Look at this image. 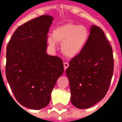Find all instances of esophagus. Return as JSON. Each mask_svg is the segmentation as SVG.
<instances>
[{
  "label": "esophagus",
  "instance_id": "1",
  "mask_svg": "<svg viewBox=\"0 0 122 122\" xmlns=\"http://www.w3.org/2000/svg\"><path fill=\"white\" fill-rule=\"evenodd\" d=\"M63 65H64V69H65V70L69 66V64L68 63H64Z\"/></svg>",
  "mask_w": 122,
  "mask_h": 122
}]
</instances>
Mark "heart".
<instances>
[{
    "label": "heart",
    "instance_id": "obj_1",
    "mask_svg": "<svg viewBox=\"0 0 122 122\" xmlns=\"http://www.w3.org/2000/svg\"><path fill=\"white\" fill-rule=\"evenodd\" d=\"M89 38L88 29L84 25L67 23L57 27L49 34L47 42L55 48L57 42L62 43L61 49L65 56L70 58L77 56L86 46Z\"/></svg>",
    "mask_w": 122,
    "mask_h": 122
}]
</instances>
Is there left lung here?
Segmentation results:
<instances>
[{"instance_id": "obj_1", "label": "left lung", "mask_w": 122, "mask_h": 122, "mask_svg": "<svg viewBox=\"0 0 122 122\" xmlns=\"http://www.w3.org/2000/svg\"><path fill=\"white\" fill-rule=\"evenodd\" d=\"M113 68L112 47L104 31L93 25L85 47L66 70L71 104L87 109L102 100L108 91Z\"/></svg>"}]
</instances>
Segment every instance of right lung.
<instances>
[{
  "instance_id": "1",
  "label": "right lung",
  "mask_w": 122,
  "mask_h": 122,
  "mask_svg": "<svg viewBox=\"0 0 122 122\" xmlns=\"http://www.w3.org/2000/svg\"><path fill=\"white\" fill-rule=\"evenodd\" d=\"M54 20L42 15L17 28L7 46L5 75L16 99L23 106L40 109L64 71L63 60L47 54L49 27Z\"/></svg>"
}]
</instances>
